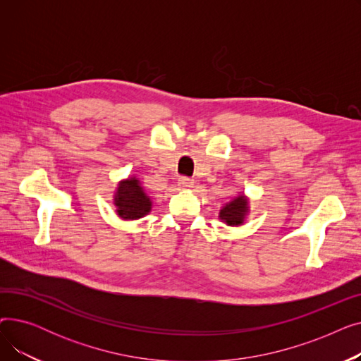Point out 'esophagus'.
I'll return each instance as SVG.
<instances>
[{
  "instance_id": "34e87169",
  "label": "esophagus",
  "mask_w": 361,
  "mask_h": 361,
  "mask_svg": "<svg viewBox=\"0 0 361 361\" xmlns=\"http://www.w3.org/2000/svg\"><path fill=\"white\" fill-rule=\"evenodd\" d=\"M178 185H180L181 188H190V187L195 185V181H193L192 178H188V177H180Z\"/></svg>"
}]
</instances>
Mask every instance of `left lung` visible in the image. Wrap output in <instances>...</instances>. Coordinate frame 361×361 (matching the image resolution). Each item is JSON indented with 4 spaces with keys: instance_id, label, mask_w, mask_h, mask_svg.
Returning a JSON list of instances; mask_svg holds the SVG:
<instances>
[{
    "instance_id": "8db88e82",
    "label": "left lung",
    "mask_w": 361,
    "mask_h": 361,
    "mask_svg": "<svg viewBox=\"0 0 361 361\" xmlns=\"http://www.w3.org/2000/svg\"><path fill=\"white\" fill-rule=\"evenodd\" d=\"M245 212H247V200L244 199V196H238L237 199L224 206L219 218L228 225H240L244 219Z\"/></svg>"
}]
</instances>
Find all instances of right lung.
Returning <instances> with one entry per match:
<instances>
[{
	"label": "right lung",
	"mask_w": 361,
	"mask_h": 361,
	"mask_svg": "<svg viewBox=\"0 0 361 361\" xmlns=\"http://www.w3.org/2000/svg\"><path fill=\"white\" fill-rule=\"evenodd\" d=\"M116 204L118 206V215L126 219L142 218L150 211V200L136 178H128L120 184Z\"/></svg>",
	"instance_id": "add662e5"
}]
</instances>
